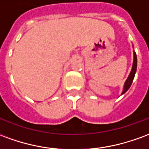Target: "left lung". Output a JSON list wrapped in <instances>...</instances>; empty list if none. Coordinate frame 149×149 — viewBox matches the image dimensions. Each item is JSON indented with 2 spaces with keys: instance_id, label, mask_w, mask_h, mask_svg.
I'll return each mask as SVG.
<instances>
[{
  "instance_id": "8db88e82",
  "label": "left lung",
  "mask_w": 149,
  "mask_h": 149,
  "mask_svg": "<svg viewBox=\"0 0 149 149\" xmlns=\"http://www.w3.org/2000/svg\"><path fill=\"white\" fill-rule=\"evenodd\" d=\"M136 68H137V57H136V52L133 50V62H132V66L131 72H130V73L128 75V78H127L126 81L125 82L121 95L125 93L128 90V88H130V86H131L132 83V81H133V79H134L136 72Z\"/></svg>"
}]
</instances>
